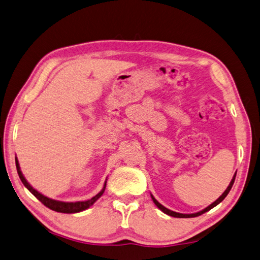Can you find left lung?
I'll use <instances>...</instances> for the list:
<instances>
[{"label": "left lung", "instance_id": "obj_1", "mask_svg": "<svg viewBox=\"0 0 260 260\" xmlns=\"http://www.w3.org/2000/svg\"><path fill=\"white\" fill-rule=\"evenodd\" d=\"M236 175H237V173L234 174V176L232 178V180H231V182H230V184H229V187L226 188V190L224 191V192L222 193V196L221 197H219L217 200H215V202L213 203V204H210L208 207H206L205 209H203L202 212H198V213H194V214H181V213H176V212H173V210H170V209H168L166 207H164L163 205H160L157 200H156L155 198H154V196L151 194V199H153V202L155 203V205L156 206H157L161 212L163 213H165V214H168V215H170V216H173V217H179V218H189V217H197V216H199V215H202V214H204V213H206V212H208L209 209H212L213 207H215L216 206V205H218L219 203L221 202H223V199L226 197L228 196V193L230 192V190H231V188H232V185H233V183H234V180H236Z\"/></svg>", "mask_w": 260, "mask_h": 260}]
</instances>
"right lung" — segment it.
<instances>
[{"label":"right lung","mask_w":260,"mask_h":260,"mask_svg":"<svg viewBox=\"0 0 260 260\" xmlns=\"http://www.w3.org/2000/svg\"><path fill=\"white\" fill-rule=\"evenodd\" d=\"M16 166H17V171H18V174H19V178H20L21 182L23 183L24 187H26L30 192L35 196V197L41 202L42 204L45 205L46 207H48L52 210H55L57 213H66V214H73V213H79L82 212V210H85L87 208H89L92 204H94L97 199H99L101 196L104 193L105 188H106V181L104 183V187L101 190V192L97 193L95 197H92L89 200H86V202H76V203H64V202H58V200H54L51 198H47L45 196L39 193L37 190L34 189L30 184L27 182V180L24 179V176L22 175L21 171H20V166H19V161L16 158Z\"/></svg>","instance_id":"1"}]
</instances>
